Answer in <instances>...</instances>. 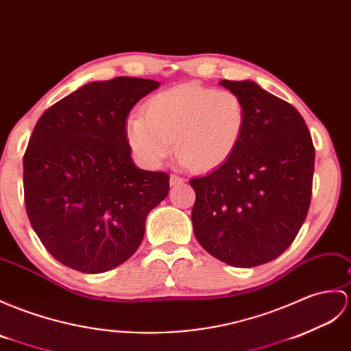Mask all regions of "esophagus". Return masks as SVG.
Instances as JSON below:
<instances>
[{"instance_id": "34e87169", "label": "esophagus", "mask_w": 351, "mask_h": 351, "mask_svg": "<svg viewBox=\"0 0 351 351\" xmlns=\"http://www.w3.org/2000/svg\"><path fill=\"white\" fill-rule=\"evenodd\" d=\"M184 182V178L179 176V175H170V184L172 185H178V184H182Z\"/></svg>"}]
</instances>
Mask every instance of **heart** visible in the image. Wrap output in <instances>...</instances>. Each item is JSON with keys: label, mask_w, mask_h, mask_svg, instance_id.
<instances>
[{"label": "heart", "mask_w": 351, "mask_h": 351, "mask_svg": "<svg viewBox=\"0 0 351 351\" xmlns=\"http://www.w3.org/2000/svg\"><path fill=\"white\" fill-rule=\"evenodd\" d=\"M245 104L230 89L179 85L152 95L130 115L125 136L145 166L158 167L175 149L184 165L209 172L229 160L245 127Z\"/></svg>", "instance_id": "b5f03b06"}]
</instances>
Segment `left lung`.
<instances>
[{
    "instance_id": "8db88e82",
    "label": "left lung",
    "mask_w": 351,
    "mask_h": 351,
    "mask_svg": "<svg viewBox=\"0 0 351 351\" xmlns=\"http://www.w3.org/2000/svg\"><path fill=\"white\" fill-rule=\"evenodd\" d=\"M245 104L238 148L194 178V234L210 256L252 267L281 256L302 227L313 193L315 149L300 113L251 80H221Z\"/></svg>"
}]
</instances>
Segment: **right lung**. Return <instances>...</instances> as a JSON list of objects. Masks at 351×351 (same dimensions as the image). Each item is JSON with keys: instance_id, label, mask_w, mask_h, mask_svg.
<instances>
[{"instance_id": "right-lung-1", "label": "right lung", "mask_w": 351, "mask_h": 351, "mask_svg": "<svg viewBox=\"0 0 351 351\" xmlns=\"http://www.w3.org/2000/svg\"><path fill=\"white\" fill-rule=\"evenodd\" d=\"M158 85L122 76L86 84L37 121L23 156V195L32 229L60 263L101 274L141 245L169 175L136 167L125 119Z\"/></svg>"}]
</instances>
